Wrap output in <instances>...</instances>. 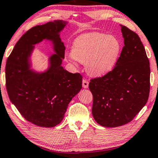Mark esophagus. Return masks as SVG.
Masks as SVG:
<instances>
[{
	"label": "esophagus",
	"mask_w": 158,
	"mask_h": 158,
	"mask_svg": "<svg viewBox=\"0 0 158 158\" xmlns=\"http://www.w3.org/2000/svg\"><path fill=\"white\" fill-rule=\"evenodd\" d=\"M89 81H88L86 79L83 80V87L84 89H87V88L89 87Z\"/></svg>",
	"instance_id": "1"
}]
</instances>
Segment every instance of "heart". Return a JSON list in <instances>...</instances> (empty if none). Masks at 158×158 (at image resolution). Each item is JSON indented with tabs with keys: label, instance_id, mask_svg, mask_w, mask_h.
Wrapping results in <instances>:
<instances>
[{
	"label": "heart",
	"instance_id": "obj_1",
	"mask_svg": "<svg viewBox=\"0 0 158 158\" xmlns=\"http://www.w3.org/2000/svg\"><path fill=\"white\" fill-rule=\"evenodd\" d=\"M121 45L113 35L91 32L75 39L72 48V61L85 63L87 73L101 76L113 69L119 57Z\"/></svg>",
	"mask_w": 158,
	"mask_h": 158
}]
</instances>
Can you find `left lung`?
Here are the masks:
<instances>
[{
	"mask_svg": "<svg viewBox=\"0 0 158 158\" xmlns=\"http://www.w3.org/2000/svg\"><path fill=\"white\" fill-rule=\"evenodd\" d=\"M124 46L115 66L102 77L91 79L92 114L104 127L131 122L146 104L150 67L145 48L136 32L121 25Z\"/></svg>",
	"mask_w": 158,
	"mask_h": 158,
	"instance_id": "obj_1",
	"label": "left lung"
}]
</instances>
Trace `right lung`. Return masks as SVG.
I'll use <instances>...</instances> for the list:
<instances>
[{
    "label": "right lung",
    "mask_w": 158,
    "mask_h": 158,
    "mask_svg": "<svg viewBox=\"0 0 158 158\" xmlns=\"http://www.w3.org/2000/svg\"><path fill=\"white\" fill-rule=\"evenodd\" d=\"M67 22L61 20L37 25L22 35L8 57L6 86L9 99L24 119L38 126L52 128L62 120L67 106L82 89L83 77L61 66L65 47L59 32ZM44 39L52 40L56 55L50 67L43 73L29 69V59L33 45Z\"/></svg>",
    "instance_id": "right-lung-1"
}]
</instances>
